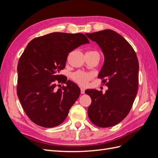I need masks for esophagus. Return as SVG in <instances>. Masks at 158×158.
Here are the masks:
<instances>
[{"mask_svg":"<svg viewBox=\"0 0 158 158\" xmlns=\"http://www.w3.org/2000/svg\"><path fill=\"white\" fill-rule=\"evenodd\" d=\"M80 92L82 94H84L85 93V89L83 88H80Z\"/></svg>","mask_w":158,"mask_h":158,"instance_id":"34e87169","label":"esophagus"}]
</instances>
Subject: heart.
Listing matches in <instances>:
<instances>
[{"label":"heart","mask_w":158,"mask_h":158,"mask_svg":"<svg viewBox=\"0 0 158 158\" xmlns=\"http://www.w3.org/2000/svg\"><path fill=\"white\" fill-rule=\"evenodd\" d=\"M88 52H97L98 53L97 51H91ZM70 77L76 83L82 85V86H85L88 85L89 81L93 78V76L92 74L85 73L83 71H76L71 74Z\"/></svg>","instance_id":"obj_1"}]
</instances>
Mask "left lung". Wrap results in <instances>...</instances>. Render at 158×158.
I'll list each match as a JSON object with an SVG mask.
<instances>
[{
	"instance_id": "1",
	"label": "left lung",
	"mask_w": 158,
	"mask_h": 158,
	"mask_svg": "<svg viewBox=\"0 0 158 158\" xmlns=\"http://www.w3.org/2000/svg\"><path fill=\"white\" fill-rule=\"evenodd\" d=\"M89 40L101 47L105 62L99 74L108 89H86L92 99L88 109L90 121L101 128L121 122L130 112L138 89L139 64L136 52L120 34L111 30L86 33Z\"/></svg>"
}]
</instances>
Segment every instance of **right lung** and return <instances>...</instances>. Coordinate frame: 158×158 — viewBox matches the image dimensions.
I'll return each mask as SVG.
<instances>
[{"label":"right lung","mask_w":158,"mask_h":158,"mask_svg":"<svg viewBox=\"0 0 158 158\" xmlns=\"http://www.w3.org/2000/svg\"><path fill=\"white\" fill-rule=\"evenodd\" d=\"M88 43L83 33L54 32L27 44L18 63L17 95L23 111L36 125L52 128L66 119L80 89L59 72L64 69L69 52ZM62 82L67 86L56 89Z\"/></svg>","instance_id":"add662e5"}]
</instances>
